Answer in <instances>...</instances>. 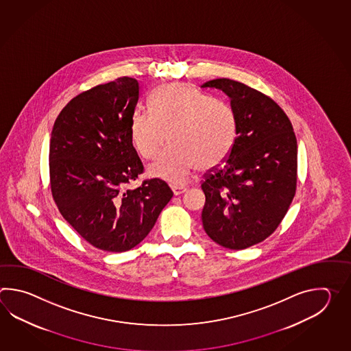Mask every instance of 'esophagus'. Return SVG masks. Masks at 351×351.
Returning a JSON list of instances; mask_svg holds the SVG:
<instances>
[{
  "label": "esophagus",
  "instance_id": "obj_1",
  "mask_svg": "<svg viewBox=\"0 0 351 351\" xmlns=\"http://www.w3.org/2000/svg\"><path fill=\"white\" fill-rule=\"evenodd\" d=\"M172 191L174 195H179V194L184 193L186 191V186H172Z\"/></svg>",
  "mask_w": 351,
  "mask_h": 351
}]
</instances>
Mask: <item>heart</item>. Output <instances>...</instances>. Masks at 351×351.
I'll return each instance as SVG.
<instances>
[{"mask_svg": "<svg viewBox=\"0 0 351 351\" xmlns=\"http://www.w3.org/2000/svg\"><path fill=\"white\" fill-rule=\"evenodd\" d=\"M152 110H136L130 134L144 159L157 157L152 176L183 184L199 168L210 169L230 157L239 136V117L230 103L183 82L162 85L150 97Z\"/></svg>", "mask_w": 351, "mask_h": 351, "instance_id": "obj_1", "label": "heart"}]
</instances>
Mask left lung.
<instances>
[{
	"label": "left lung",
	"instance_id": "obj_1",
	"mask_svg": "<svg viewBox=\"0 0 351 351\" xmlns=\"http://www.w3.org/2000/svg\"><path fill=\"white\" fill-rule=\"evenodd\" d=\"M202 88L222 90L239 117L230 157L202 180V223L218 245L245 250L276 231L290 208L298 184V141L289 117L261 91L224 77Z\"/></svg>",
	"mask_w": 351,
	"mask_h": 351
}]
</instances>
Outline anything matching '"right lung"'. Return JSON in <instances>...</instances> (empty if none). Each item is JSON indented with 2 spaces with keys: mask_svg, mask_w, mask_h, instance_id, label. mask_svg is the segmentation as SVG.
<instances>
[{
  "mask_svg": "<svg viewBox=\"0 0 351 351\" xmlns=\"http://www.w3.org/2000/svg\"><path fill=\"white\" fill-rule=\"evenodd\" d=\"M139 82L123 76L71 99L55 120L50 152L53 202L91 246L125 252L141 243L173 197L159 178L128 184L144 172L130 123Z\"/></svg>",
  "mask_w": 351,
  "mask_h": 351,
  "instance_id": "obj_1",
  "label": "right lung"
}]
</instances>
